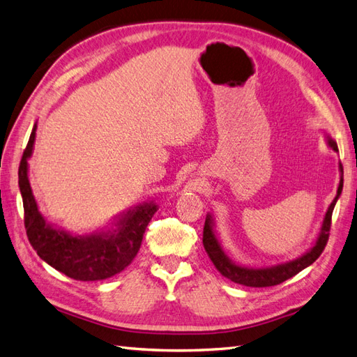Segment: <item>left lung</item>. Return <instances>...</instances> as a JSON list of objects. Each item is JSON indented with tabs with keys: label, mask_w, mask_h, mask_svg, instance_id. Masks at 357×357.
Listing matches in <instances>:
<instances>
[{
	"label": "left lung",
	"mask_w": 357,
	"mask_h": 357,
	"mask_svg": "<svg viewBox=\"0 0 357 357\" xmlns=\"http://www.w3.org/2000/svg\"><path fill=\"white\" fill-rule=\"evenodd\" d=\"M327 144L328 146L333 149V151L337 153V145L336 142L331 139L328 134H326ZM339 172H340V180L337 185V192L335 200L331 202L328 206V209L326 212V217L322 220V226L321 231L316 236V241L313 245L308 249L304 255H301L296 259L286 261V263L281 264H275V266H267V267H250V266H243L235 263L234 259L227 257V253L225 252L223 245H221L218 236L215 234V221H213L211 213L206 215L204 221V229H203V245L213 266L217 267V271L226 276L227 280H231L236 284H243V286L248 287H272L276 286V284H281L286 280L295 276L301 271H304L305 267L313 264L316 259L319 258L322 253L324 248L328 241V232H330V226H331V213H333L335 204L337 199L342 194V186H344V168L342 163H339Z\"/></svg>",
	"instance_id": "1"
}]
</instances>
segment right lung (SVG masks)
<instances>
[{"mask_svg":"<svg viewBox=\"0 0 357 357\" xmlns=\"http://www.w3.org/2000/svg\"><path fill=\"white\" fill-rule=\"evenodd\" d=\"M36 128L35 123L18 169L24 225L31 248L47 264L77 281H99L121 273L137 255L145 229L158 209L157 203L149 200L131 206L116 215L112 226L93 234L75 235L47 223L29 181V158L33 154Z\"/></svg>","mask_w":357,"mask_h":357,"instance_id":"right-lung-1","label":"right lung"}]
</instances>
